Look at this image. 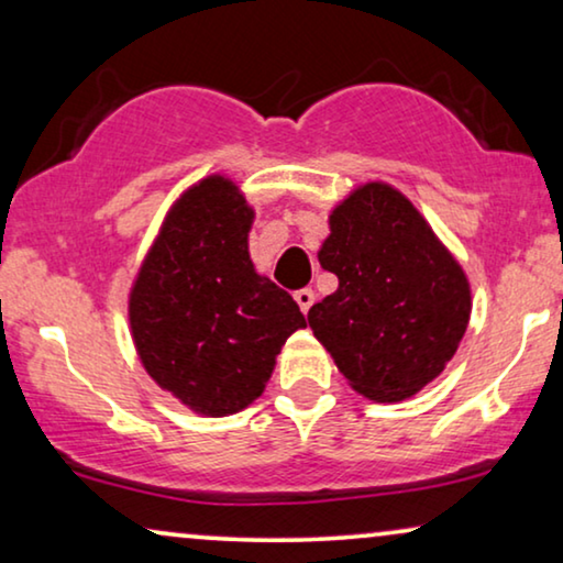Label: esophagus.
Listing matches in <instances>:
<instances>
[{"label": "esophagus", "mask_w": 563, "mask_h": 563, "mask_svg": "<svg viewBox=\"0 0 563 563\" xmlns=\"http://www.w3.org/2000/svg\"><path fill=\"white\" fill-rule=\"evenodd\" d=\"M295 299H297L299 310L307 314V312H310V307L314 305V291L312 289H299L297 295H295Z\"/></svg>", "instance_id": "esophagus-1"}]
</instances>
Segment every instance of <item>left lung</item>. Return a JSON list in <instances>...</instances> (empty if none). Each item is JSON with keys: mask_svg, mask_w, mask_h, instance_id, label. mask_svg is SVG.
I'll list each match as a JSON object with an SVG mask.
<instances>
[{"mask_svg": "<svg viewBox=\"0 0 563 563\" xmlns=\"http://www.w3.org/2000/svg\"><path fill=\"white\" fill-rule=\"evenodd\" d=\"M318 258L338 289L307 320L341 374L376 402L418 395L466 333L472 289L459 261L410 199L382 181L335 207Z\"/></svg>", "mask_w": 563, "mask_h": 563, "instance_id": "obj_1", "label": "left lung"}]
</instances>
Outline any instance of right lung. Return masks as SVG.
Segmentation results:
<instances>
[{"instance_id":"right-lung-1","label":"right lung","mask_w":563,"mask_h":563,"mask_svg":"<svg viewBox=\"0 0 563 563\" xmlns=\"http://www.w3.org/2000/svg\"><path fill=\"white\" fill-rule=\"evenodd\" d=\"M253 210L225 176L176 199L130 289V330L145 372L189 410L233 415L261 397L282 345L307 320L256 274Z\"/></svg>"}]
</instances>
